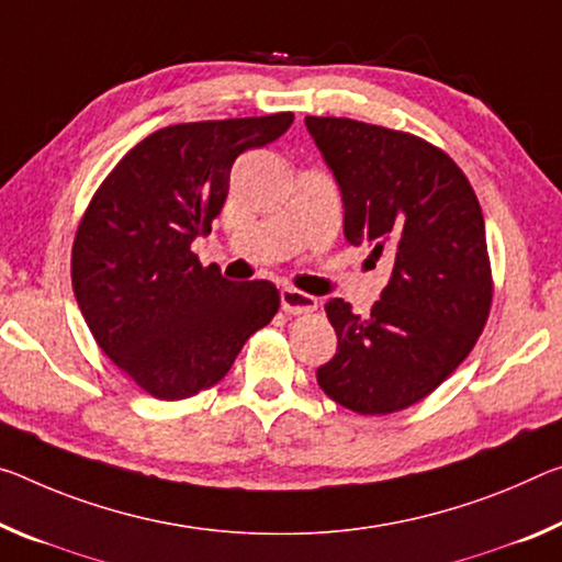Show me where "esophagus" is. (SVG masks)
Here are the masks:
<instances>
[{
	"label": "esophagus",
	"mask_w": 562,
	"mask_h": 562,
	"mask_svg": "<svg viewBox=\"0 0 562 562\" xmlns=\"http://www.w3.org/2000/svg\"><path fill=\"white\" fill-rule=\"evenodd\" d=\"M280 305L288 315H307L317 310V300L307 292L295 290V288H282L280 290Z\"/></svg>",
	"instance_id": "esophagus-1"
}]
</instances>
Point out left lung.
<instances>
[{
    "mask_svg": "<svg viewBox=\"0 0 562 562\" xmlns=\"http://www.w3.org/2000/svg\"><path fill=\"white\" fill-rule=\"evenodd\" d=\"M342 194L350 245L393 265L368 317L333 297L337 335L317 382L360 415H387L430 395L468 358L493 300L485 220L462 169L405 132L342 117H305Z\"/></svg>",
    "mask_w": 562,
    "mask_h": 562,
    "instance_id": "8db88e82",
    "label": "left lung"
}]
</instances>
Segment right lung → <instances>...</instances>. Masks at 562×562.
Segmentation results:
<instances>
[{"label": "right lung", "mask_w": 562, "mask_h": 562, "mask_svg": "<svg viewBox=\"0 0 562 562\" xmlns=\"http://www.w3.org/2000/svg\"><path fill=\"white\" fill-rule=\"evenodd\" d=\"M292 112L157 130L120 159L89 202L72 247V288L97 345L159 400L198 395L227 375L247 337L280 307L267 280L202 267L229 169L282 137Z\"/></svg>", "instance_id": "1"}]
</instances>
